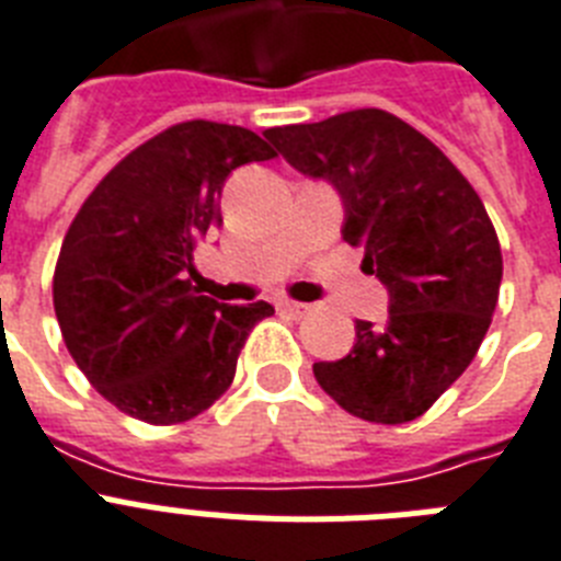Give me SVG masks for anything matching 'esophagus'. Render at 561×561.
<instances>
[{
    "instance_id": "1",
    "label": "esophagus",
    "mask_w": 561,
    "mask_h": 561,
    "mask_svg": "<svg viewBox=\"0 0 561 561\" xmlns=\"http://www.w3.org/2000/svg\"><path fill=\"white\" fill-rule=\"evenodd\" d=\"M276 308H279L282 313H290V317H296V320H299V317H305V313L311 311V305L294 302V299H279V302H276Z\"/></svg>"
}]
</instances>
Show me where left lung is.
<instances>
[{
    "instance_id": "8db88e82",
    "label": "left lung",
    "mask_w": 561,
    "mask_h": 561,
    "mask_svg": "<svg viewBox=\"0 0 561 561\" xmlns=\"http://www.w3.org/2000/svg\"><path fill=\"white\" fill-rule=\"evenodd\" d=\"M265 138L302 175L334 186L343 241L389 290L383 328L357 320L343 359L313 377L371 423L421 417L476 357L502 288V248L472 184L426 135L383 108L276 126Z\"/></svg>"
}]
</instances>
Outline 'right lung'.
<instances>
[{"mask_svg": "<svg viewBox=\"0 0 561 561\" xmlns=\"http://www.w3.org/2000/svg\"><path fill=\"white\" fill-rule=\"evenodd\" d=\"M276 158L256 131L175 123L108 172L68 227L54 311L68 354L103 398L154 426L184 423L236 377L267 302L225 305L190 285L193 250L221 225L227 175Z\"/></svg>", "mask_w": 561, "mask_h": 561, "instance_id": "right-lung-1", "label": "right lung"}]
</instances>
